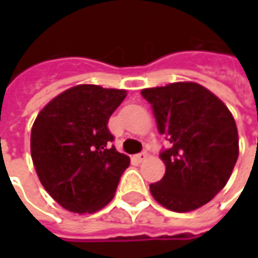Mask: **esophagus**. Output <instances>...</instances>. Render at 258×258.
Returning a JSON list of instances; mask_svg holds the SVG:
<instances>
[{
    "label": "esophagus",
    "instance_id": "1",
    "mask_svg": "<svg viewBox=\"0 0 258 258\" xmlns=\"http://www.w3.org/2000/svg\"><path fill=\"white\" fill-rule=\"evenodd\" d=\"M146 157H148V153L146 152H141V153H138V155H135V160L137 162H145Z\"/></svg>",
    "mask_w": 258,
    "mask_h": 258
}]
</instances>
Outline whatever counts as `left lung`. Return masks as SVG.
Wrapping results in <instances>:
<instances>
[{
	"instance_id": "8db88e82",
	"label": "left lung",
	"mask_w": 258,
	"mask_h": 258,
	"mask_svg": "<svg viewBox=\"0 0 258 258\" xmlns=\"http://www.w3.org/2000/svg\"><path fill=\"white\" fill-rule=\"evenodd\" d=\"M157 130L170 142L160 153L166 174L151 194L166 209L196 210L227 185L239 156L238 128L228 107L196 83L146 88Z\"/></svg>"
}]
</instances>
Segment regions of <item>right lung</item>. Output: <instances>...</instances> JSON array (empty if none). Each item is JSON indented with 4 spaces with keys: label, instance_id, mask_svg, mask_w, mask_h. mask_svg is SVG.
<instances>
[{
    "label": "right lung",
    "instance_id": "1",
    "mask_svg": "<svg viewBox=\"0 0 258 258\" xmlns=\"http://www.w3.org/2000/svg\"><path fill=\"white\" fill-rule=\"evenodd\" d=\"M124 90L81 84L38 113L31 128V159L48 194L73 213H95L114 196L130 157L116 151L107 128Z\"/></svg>",
    "mask_w": 258,
    "mask_h": 258
}]
</instances>
